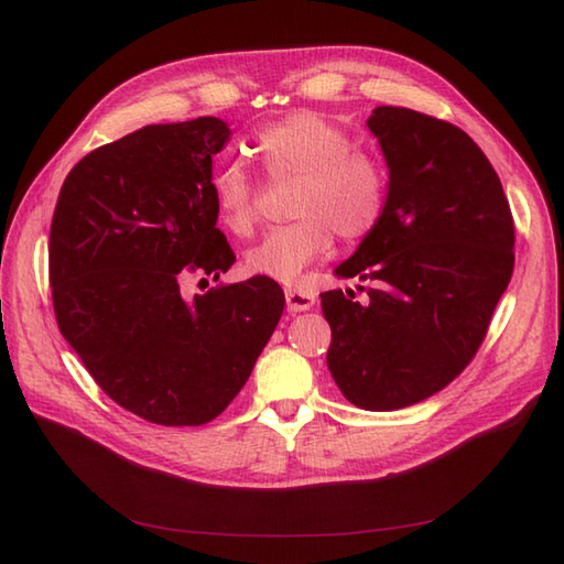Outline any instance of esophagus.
I'll use <instances>...</instances> for the list:
<instances>
[{"instance_id": "1", "label": "esophagus", "mask_w": 564, "mask_h": 564, "mask_svg": "<svg viewBox=\"0 0 564 564\" xmlns=\"http://www.w3.org/2000/svg\"><path fill=\"white\" fill-rule=\"evenodd\" d=\"M285 305L291 313H305L315 305V293L305 289H285Z\"/></svg>"}]
</instances>
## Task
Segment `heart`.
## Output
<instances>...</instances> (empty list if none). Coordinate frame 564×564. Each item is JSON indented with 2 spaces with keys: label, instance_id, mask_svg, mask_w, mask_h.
<instances>
[{
  "label": "heart",
  "instance_id": "b5f03b06",
  "mask_svg": "<svg viewBox=\"0 0 564 564\" xmlns=\"http://www.w3.org/2000/svg\"><path fill=\"white\" fill-rule=\"evenodd\" d=\"M349 133L315 111H295L257 130V158L271 178H295L291 215L247 251V269L293 283L325 257L334 232L346 242L366 237L386 208V172L373 154L351 148ZM213 200L227 230L247 235L257 213V184L242 164L213 174Z\"/></svg>",
  "mask_w": 564,
  "mask_h": 564
}]
</instances>
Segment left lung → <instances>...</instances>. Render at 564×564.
Returning a JSON list of instances; mask_svg holds the SVG:
<instances>
[{
  "mask_svg": "<svg viewBox=\"0 0 564 564\" xmlns=\"http://www.w3.org/2000/svg\"><path fill=\"white\" fill-rule=\"evenodd\" d=\"M368 128L386 154V208L322 293L329 373L351 404L392 412L448 386L487 337L513 271V218L495 166L448 121L378 106Z\"/></svg>",
  "mask_w": 564,
  "mask_h": 564,
  "instance_id": "left-lung-1",
  "label": "left lung"
}]
</instances>
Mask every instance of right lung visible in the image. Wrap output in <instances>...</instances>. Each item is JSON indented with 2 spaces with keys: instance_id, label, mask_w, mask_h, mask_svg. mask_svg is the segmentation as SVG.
<instances>
[{
  "instance_id": "right-lung-1",
  "label": "right lung",
  "mask_w": 564,
  "mask_h": 564,
  "mask_svg": "<svg viewBox=\"0 0 564 564\" xmlns=\"http://www.w3.org/2000/svg\"><path fill=\"white\" fill-rule=\"evenodd\" d=\"M213 116L145 126L82 158L59 188L47 245L57 327L97 386L152 424L213 422L283 315L267 275L186 297L235 263L215 227Z\"/></svg>"
}]
</instances>
